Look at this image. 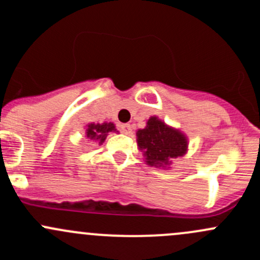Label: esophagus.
Returning <instances> with one entry per match:
<instances>
[{
  "label": "esophagus",
  "instance_id": "obj_1",
  "mask_svg": "<svg viewBox=\"0 0 260 260\" xmlns=\"http://www.w3.org/2000/svg\"><path fill=\"white\" fill-rule=\"evenodd\" d=\"M119 128H120V132L124 133V135H129V133L132 132V125L128 124V123H124V124H120Z\"/></svg>",
  "mask_w": 260,
  "mask_h": 260
}]
</instances>
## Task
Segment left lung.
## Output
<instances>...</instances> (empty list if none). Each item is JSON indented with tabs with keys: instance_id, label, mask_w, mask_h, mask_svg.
I'll return each instance as SVG.
<instances>
[{
	"instance_id": "left-lung-1",
	"label": "left lung",
	"mask_w": 260,
	"mask_h": 260,
	"mask_svg": "<svg viewBox=\"0 0 260 260\" xmlns=\"http://www.w3.org/2000/svg\"><path fill=\"white\" fill-rule=\"evenodd\" d=\"M137 143L145 151L147 164L156 167L170 165V159L183 156L187 140L180 131L170 128L157 117H151L145 129L137 132Z\"/></svg>"
}]
</instances>
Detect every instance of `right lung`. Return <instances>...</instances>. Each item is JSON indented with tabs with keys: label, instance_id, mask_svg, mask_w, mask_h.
<instances>
[{
	"label": "right lung",
	"instance_id": "right-lung-1",
	"mask_svg": "<svg viewBox=\"0 0 260 260\" xmlns=\"http://www.w3.org/2000/svg\"><path fill=\"white\" fill-rule=\"evenodd\" d=\"M115 127L112 122L103 123V124H89L86 129V137L90 140L98 141L99 143H103L106 141L109 132H115Z\"/></svg>",
	"mask_w": 260,
	"mask_h": 260
}]
</instances>
